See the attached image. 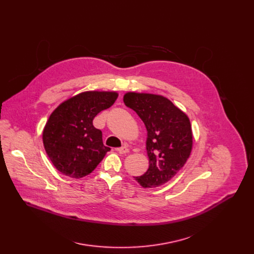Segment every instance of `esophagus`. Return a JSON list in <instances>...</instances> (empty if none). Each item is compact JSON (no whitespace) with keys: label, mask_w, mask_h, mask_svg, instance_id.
Masks as SVG:
<instances>
[{"label":"esophagus","mask_w":254,"mask_h":254,"mask_svg":"<svg viewBox=\"0 0 254 254\" xmlns=\"http://www.w3.org/2000/svg\"><path fill=\"white\" fill-rule=\"evenodd\" d=\"M118 152H119V154H121V155H126V154H127V153L129 152V150H128L127 147H122V148H119V149H118Z\"/></svg>","instance_id":"esophagus-1"}]
</instances>
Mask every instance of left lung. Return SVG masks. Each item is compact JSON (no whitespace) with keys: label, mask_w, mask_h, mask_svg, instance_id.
<instances>
[{"label":"left lung","mask_w":254,"mask_h":254,"mask_svg":"<svg viewBox=\"0 0 254 254\" xmlns=\"http://www.w3.org/2000/svg\"><path fill=\"white\" fill-rule=\"evenodd\" d=\"M125 104L131 108L147 128L149 169L134 180L143 188L166 184L186 164L193 147V133L188 116L167 97L127 92Z\"/></svg>","instance_id":"left-lung-1"}]
</instances>
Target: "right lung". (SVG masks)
I'll return each instance as SVG.
<instances>
[{
	"instance_id": "1",
	"label": "right lung",
	"mask_w": 254,
	"mask_h": 254,
	"mask_svg": "<svg viewBox=\"0 0 254 254\" xmlns=\"http://www.w3.org/2000/svg\"><path fill=\"white\" fill-rule=\"evenodd\" d=\"M116 91H85L59 104L43 129V144L50 161L63 175L73 179L90 174L111 151L93 119L117 100Z\"/></svg>"
}]
</instances>
